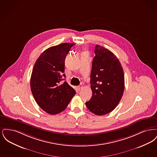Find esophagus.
Returning <instances> with one entry per match:
<instances>
[{"label":"esophagus","instance_id":"34e87169","mask_svg":"<svg viewBox=\"0 0 157 157\" xmlns=\"http://www.w3.org/2000/svg\"><path fill=\"white\" fill-rule=\"evenodd\" d=\"M77 88H78V90H81L82 88V85H79V86H78V87H77Z\"/></svg>","mask_w":157,"mask_h":157}]
</instances>
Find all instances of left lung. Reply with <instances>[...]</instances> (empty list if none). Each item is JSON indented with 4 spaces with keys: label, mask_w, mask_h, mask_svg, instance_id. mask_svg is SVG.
I'll list each match as a JSON object with an SVG mask.
<instances>
[{
    "label": "left lung",
    "mask_w": 157,
    "mask_h": 157,
    "mask_svg": "<svg viewBox=\"0 0 157 157\" xmlns=\"http://www.w3.org/2000/svg\"><path fill=\"white\" fill-rule=\"evenodd\" d=\"M90 73L92 95L85 104L90 111L104 115L118 105L125 88L124 74L117 57L100 45L95 48Z\"/></svg>",
    "instance_id": "8db88e82"
}]
</instances>
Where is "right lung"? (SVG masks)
Segmentation results:
<instances>
[{"label": "right lung", "mask_w": 157, "mask_h": 157, "mask_svg": "<svg viewBox=\"0 0 157 157\" xmlns=\"http://www.w3.org/2000/svg\"><path fill=\"white\" fill-rule=\"evenodd\" d=\"M72 43L49 48L36 60L30 78V89L37 105L45 112L56 115L64 111L76 94L66 81L65 60Z\"/></svg>", "instance_id": "add662e5"}]
</instances>
